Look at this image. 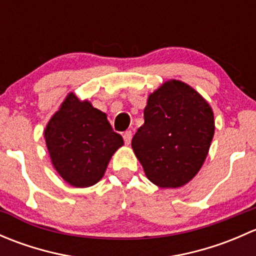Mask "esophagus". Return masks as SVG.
Masks as SVG:
<instances>
[{
	"mask_svg": "<svg viewBox=\"0 0 256 256\" xmlns=\"http://www.w3.org/2000/svg\"><path fill=\"white\" fill-rule=\"evenodd\" d=\"M122 138H124V141H125V144H128L131 142V138H132V132H131L130 130L125 131V132H124V135H122Z\"/></svg>",
	"mask_w": 256,
	"mask_h": 256,
	"instance_id": "1",
	"label": "esophagus"
}]
</instances>
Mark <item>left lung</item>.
I'll return each mask as SVG.
<instances>
[{"instance_id": "left-lung-1", "label": "left lung", "mask_w": 256, "mask_h": 256, "mask_svg": "<svg viewBox=\"0 0 256 256\" xmlns=\"http://www.w3.org/2000/svg\"><path fill=\"white\" fill-rule=\"evenodd\" d=\"M144 118L131 146L144 174L161 188L182 187L204 164L214 135L213 110L192 86L172 79L150 94Z\"/></svg>"}]
</instances>
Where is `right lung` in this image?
Masks as SVG:
<instances>
[{"mask_svg": "<svg viewBox=\"0 0 256 256\" xmlns=\"http://www.w3.org/2000/svg\"><path fill=\"white\" fill-rule=\"evenodd\" d=\"M56 171L73 187H90L104 176L110 158L124 144L106 114L70 92L44 130Z\"/></svg>", "mask_w": 256, "mask_h": 256, "instance_id": "right-lung-1", "label": "right lung"}]
</instances>
